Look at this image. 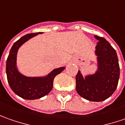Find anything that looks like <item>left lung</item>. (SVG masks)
<instances>
[{
    "label": "left lung",
    "mask_w": 125,
    "mask_h": 125,
    "mask_svg": "<svg viewBox=\"0 0 125 125\" xmlns=\"http://www.w3.org/2000/svg\"><path fill=\"white\" fill-rule=\"evenodd\" d=\"M97 39L95 54L97 71L84 76L78 71L76 75V91L81 97L92 102L104 101L112 95L118 86L120 66L116 51L103 37Z\"/></svg>",
    "instance_id": "8db88e82"
}]
</instances>
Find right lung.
I'll use <instances>...</instances> for the list:
<instances>
[{
  "label": "right lung",
  "mask_w": 125,
  "mask_h": 125,
  "mask_svg": "<svg viewBox=\"0 0 125 125\" xmlns=\"http://www.w3.org/2000/svg\"><path fill=\"white\" fill-rule=\"evenodd\" d=\"M42 32L28 34L16 41L10 51L6 62L7 81L11 90L25 100H37L48 95L53 87V80L65 67L55 68L45 76L27 77L21 73L16 66V56L19 48L26 41Z\"/></svg>",
  "instance_id": "1"
}]
</instances>
